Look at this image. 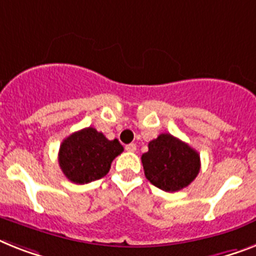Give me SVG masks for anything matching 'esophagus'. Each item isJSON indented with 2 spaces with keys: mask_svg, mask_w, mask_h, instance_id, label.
Instances as JSON below:
<instances>
[{
  "mask_svg": "<svg viewBox=\"0 0 256 256\" xmlns=\"http://www.w3.org/2000/svg\"><path fill=\"white\" fill-rule=\"evenodd\" d=\"M136 144H128L126 145V152H136Z\"/></svg>",
  "mask_w": 256,
  "mask_h": 256,
  "instance_id": "obj_1",
  "label": "esophagus"
}]
</instances>
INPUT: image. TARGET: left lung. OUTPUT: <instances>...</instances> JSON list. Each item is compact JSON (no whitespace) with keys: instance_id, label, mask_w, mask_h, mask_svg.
I'll list each match as a JSON object with an SVG mask.
<instances>
[{"instance_id":"1","label":"left lung","mask_w":256,"mask_h":256,"mask_svg":"<svg viewBox=\"0 0 256 256\" xmlns=\"http://www.w3.org/2000/svg\"><path fill=\"white\" fill-rule=\"evenodd\" d=\"M148 148L149 150L141 157L145 176L160 190L179 191L199 174V153L170 133H161Z\"/></svg>"}]
</instances>
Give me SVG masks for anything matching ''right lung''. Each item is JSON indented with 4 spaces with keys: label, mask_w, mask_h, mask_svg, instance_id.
<instances>
[{
    "label": "right lung",
    "mask_w": 256,
    "mask_h": 256,
    "mask_svg": "<svg viewBox=\"0 0 256 256\" xmlns=\"http://www.w3.org/2000/svg\"><path fill=\"white\" fill-rule=\"evenodd\" d=\"M124 148L116 140L106 138L95 128L72 133L60 145L58 164L68 179L85 184L103 178Z\"/></svg>",
    "instance_id": "add662e5"
}]
</instances>
